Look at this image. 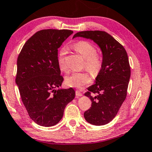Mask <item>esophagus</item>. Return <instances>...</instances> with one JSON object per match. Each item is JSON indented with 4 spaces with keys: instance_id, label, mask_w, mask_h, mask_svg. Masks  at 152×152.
Returning <instances> with one entry per match:
<instances>
[{
    "instance_id": "obj_1",
    "label": "esophagus",
    "mask_w": 152,
    "mask_h": 152,
    "mask_svg": "<svg viewBox=\"0 0 152 152\" xmlns=\"http://www.w3.org/2000/svg\"><path fill=\"white\" fill-rule=\"evenodd\" d=\"M83 96V94H81L80 91H76V98H79V97H81Z\"/></svg>"
}]
</instances>
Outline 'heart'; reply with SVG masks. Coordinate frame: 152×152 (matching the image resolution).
<instances>
[{
  "label": "heart",
  "mask_w": 152,
  "mask_h": 152,
  "mask_svg": "<svg viewBox=\"0 0 152 152\" xmlns=\"http://www.w3.org/2000/svg\"><path fill=\"white\" fill-rule=\"evenodd\" d=\"M72 48L80 54L85 59L84 67L93 75H98L102 67L103 56L100 53L96 51L94 45L87 41L80 40L72 45ZM65 50L62 48L58 52V67L63 72H67V67L65 64ZM91 82V78L86 72L74 73L65 78L67 85L77 89H83Z\"/></svg>",
  "instance_id": "b5f03b06"
}]
</instances>
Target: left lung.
I'll list each match as a JSON object with an SVG mask.
<instances>
[{"mask_svg":"<svg viewBox=\"0 0 152 152\" xmlns=\"http://www.w3.org/2000/svg\"><path fill=\"white\" fill-rule=\"evenodd\" d=\"M77 37L93 40L102 53L101 71L96 77V83L90 86L85 94L92 104L84 113V117L93 125H105L115 118L126 98L130 78L128 54L124 46L105 31H80L73 38Z\"/></svg>","mask_w":152,"mask_h":152,"instance_id":"obj_1","label":"left lung"}]
</instances>
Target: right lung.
I'll list each match as a JSON object with an SVG mask.
<instances>
[{
    "instance_id": "add662e5",
    "label": "right lung",
    "mask_w": 152,
    "mask_h": 152,
    "mask_svg": "<svg viewBox=\"0 0 152 152\" xmlns=\"http://www.w3.org/2000/svg\"><path fill=\"white\" fill-rule=\"evenodd\" d=\"M73 33L71 30L44 29L29 38L18 55L15 78L22 102L31 119L38 125H56L75 91L54 89L63 78L58 64V48Z\"/></svg>"
}]
</instances>
